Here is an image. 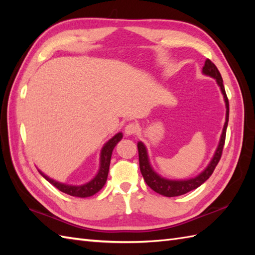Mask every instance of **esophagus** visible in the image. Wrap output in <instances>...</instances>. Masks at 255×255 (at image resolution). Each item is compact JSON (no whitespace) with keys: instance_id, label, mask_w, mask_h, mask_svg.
<instances>
[{"instance_id":"1","label":"esophagus","mask_w":255,"mask_h":255,"mask_svg":"<svg viewBox=\"0 0 255 255\" xmlns=\"http://www.w3.org/2000/svg\"><path fill=\"white\" fill-rule=\"evenodd\" d=\"M138 131H139V127L134 123L128 124L127 126L125 127V133H126L127 136H131V134L137 133Z\"/></svg>"}]
</instances>
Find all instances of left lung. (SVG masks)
Segmentation results:
<instances>
[{"mask_svg":"<svg viewBox=\"0 0 255 255\" xmlns=\"http://www.w3.org/2000/svg\"><path fill=\"white\" fill-rule=\"evenodd\" d=\"M203 73L205 75H208L216 79V82L219 85L221 90V93L224 95V100L226 103V122L225 126L223 129V133H221V137L219 140V144L217 147V150L213 156V159L209 162L208 166L198 174L196 177L189 178V180H182V181H175V180H167L160 176L158 173H155L152 169V166L150 165L149 162V156L147 149H145V145L139 141L138 142V153H139V165H140V171H141V174L144 178L145 183L148 184L150 188H152L154 192L159 193L160 195H163L166 197H174V196H180V195H184L188 192L193 191V189L197 188L198 186L202 185L204 182H206L209 178V176L213 174L215 167L217 166L218 162L221 158V154H223V149L225 145V140H226V131H227V126H228V121H229V101L228 97H227L225 86L223 82V78H221V74L218 71L217 67L211 62L209 59L205 61V66L203 67Z\"/></svg>","mask_w":255,"mask_h":255,"instance_id":"left-lung-1","label":"left lung"}]
</instances>
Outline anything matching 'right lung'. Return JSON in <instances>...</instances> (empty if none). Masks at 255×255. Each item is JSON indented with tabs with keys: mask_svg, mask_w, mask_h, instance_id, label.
I'll return each instance as SVG.
<instances>
[{
	"mask_svg": "<svg viewBox=\"0 0 255 255\" xmlns=\"http://www.w3.org/2000/svg\"><path fill=\"white\" fill-rule=\"evenodd\" d=\"M122 138H123V133L118 132L104 144V147L102 148V151H101L99 172H97V174L95 175L93 180H91L89 183L83 184V185H79V186L67 185V184H63V183L52 180V178L45 175L41 171H39V170L38 171H39L40 174L44 176L48 182L52 184L55 187H57L59 191H61L68 195H71V196H74V197L84 198V197L93 196L94 194L101 191L103 186L105 185L106 180H107V175H108V171H110V163H111L113 150H114V148H115V145L119 141H121Z\"/></svg>",
	"mask_w": 255,
	"mask_h": 255,
	"instance_id": "right-lung-1",
	"label": "right lung"
}]
</instances>
